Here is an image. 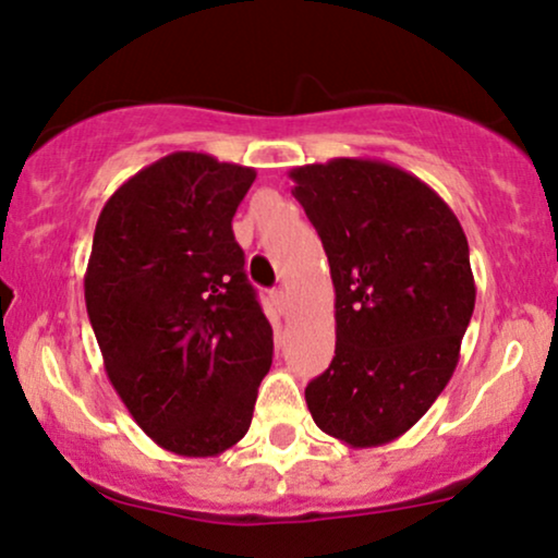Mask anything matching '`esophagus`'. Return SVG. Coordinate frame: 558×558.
<instances>
[{
	"mask_svg": "<svg viewBox=\"0 0 558 558\" xmlns=\"http://www.w3.org/2000/svg\"><path fill=\"white\" fill-rule=\"evenodd\" d=\"M274 303H277L279 311L287 316V313H290V292H287L284 287H279V290H274Z\"/></svg>",
	"mask_w": 558,
	"mask_h": 558,
	"instance_id": "esophagus-1",
	"label": "esophagus"
}]
</instances>
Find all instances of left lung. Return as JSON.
<instances>
[{
    "label": "left lung",
    "mask_w": 558,
    "mask_h": 558,
    "mask_svg": "<svg viewBox=\"0 0 558 558\" xmlns=\"http://www.w3.org/2000/svg\"><path fill=\"white\" fill-rule=\"evenodd\" d=\"M324 242L337 350L305 402L324 434L381 447L428 412L460 360L475 307L460 219L423 180L376 159L292 169Z\"/></svg>",
    "instance_id": "obj_1"
}]
</instances>
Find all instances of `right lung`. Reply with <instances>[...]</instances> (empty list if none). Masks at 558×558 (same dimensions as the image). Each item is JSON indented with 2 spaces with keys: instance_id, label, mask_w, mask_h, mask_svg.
Here are the masks:
<instances>
[{
  "instance_id": "obj_1",
  "label": "right lung",
  "mask_w": 558,
  "mask_h": 558,
  "mask_svg": "<svg viewBox=\"0 0 558 558\" xmlns=\"http://www.w3.org/2000/svg\"><path fill=\"white\" fill-rule=\"evenodd\" d=\"M255 172L177 150L101 208L85 307L104 368L161 449L216 457L253 421L274 329L245 277L232 216Z\"/></svg>"
}]
</instances>
